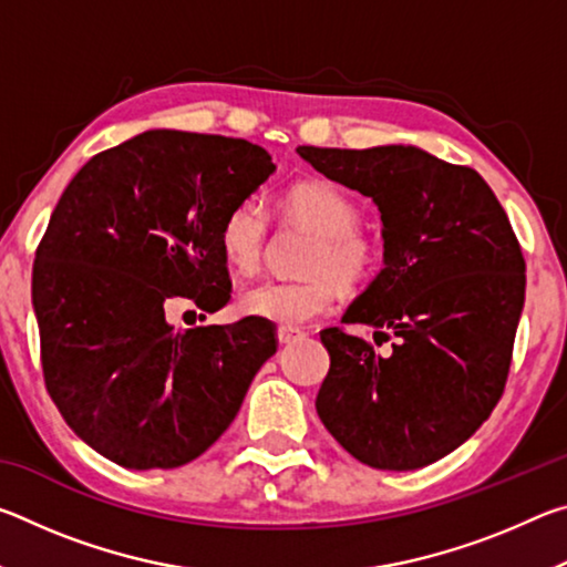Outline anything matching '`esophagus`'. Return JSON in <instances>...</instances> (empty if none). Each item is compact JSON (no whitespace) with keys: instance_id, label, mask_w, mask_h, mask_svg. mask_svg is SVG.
Wrapping results in <instances>:
<instances>
[{"instance_id":"esophagus-1","label":"esophagus","mask_w":567,"mask_h":567,"mask_svg":"<svg viewBox=\"0 0 567 567\" xmlns=\"http://www.w3.org/2000/svg\"><path fill=\"white\" fill-rule=\"evenodd\" d=\"M302 338V330L297 328H277V340H280V344H290L295 340Z\"/></svg>"}]
</instances>
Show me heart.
Returning a JSON list of instances; mask_svg holds the SVG:
<instances>
[{"label":"heart","instance_id":"b5f03b06","mask_svg":"<svg viewBox=\"0 0 567 567\" xmlns=\"http://www.w3.org/2000/svg\"><path fill=\"white\" fill-rule=\"evenodd\" d=\"M285 209L295 223L318 235L310 247L305 280H262L237 295V310L247 318L297 328L320 318L342 287H358L375 272L378 245L358 233L360 209L342 189L328 182H300L285 195ZM219 252L239 275L260 267L267 243V213L257 199H243L219 225Z\"/></svg>","mask_w":567,"mask_h":567}]
</instances>
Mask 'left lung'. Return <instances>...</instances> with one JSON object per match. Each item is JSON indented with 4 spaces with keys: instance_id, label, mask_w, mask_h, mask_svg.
<instances>
[{
    "instance_id": "obj_1",
    "label": "left lung",
    "mask_w": 567,
    "mask_h": 567,
    "mask_svg": "<svg viewBox=\"0 0 567 567\" xmlns=\"http://www.w3.org/2000/svg\"><path fill=\"white\" fill-rule=\"evenodd\" d=\"M332 182L380 209L382 270L342 315L375 344L320 332L330 372L322 425L360 463L417 470L491 417L511 370L525 305V260L505 209L475 169L412 145L297 147Z\"/></svg>"
}]
</instances>
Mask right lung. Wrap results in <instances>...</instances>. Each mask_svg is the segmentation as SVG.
<instances>
[{
    "mask_svg": "<svg viewBox=\"0 0 567 567\" xmlns=\"http://www.w3.org/2000/svg\"><path fill=\"white\" fill-rule=\"evenodd\" d=\"M272 172L247 140L150 130L62 192L32 270L44 385L112 463L169 470L203 455L277 352L267 320L175 330L165 318L177 297L227 305L219 225Z\"/></svg>",
    "mask_w": 567,
    "mask_h": 567,
    "instance_id": "1",
    "label": "right lung"
}]
</instances>
